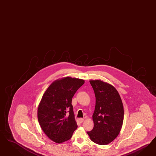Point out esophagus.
<instances>
[{"instance_id": "obj_1", "label": "esophagus", "mask_w": 156, "mask_h": 156, "mask_svg": "<svg viewBox=\"0 0 156 156\" xmlns=\"http://www.w3.org/2000/svg\"><path fill=\"white\" fill-rule=\"evenodd\" d=\"M83 121H84V119L82 118H80L79 119V121H80V122L82 123L83 122Z\"/></svg>"}]
</instances>
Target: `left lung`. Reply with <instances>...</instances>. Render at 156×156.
<instances>
[{
  "label": "left lung",
  "mask_w": 156,
  "mask_h": 156,
  "mask_svg": "<svg viewBox=\"0 0 156 156\" xmlns=\"http://www.w3.org/2000/svg\"><path fill=\"white\" fill-rule=\"evenodd\" d=\"M95 95L94 128L87 133L95 144L107 145L117 137L122 126V102L113 86L102 80H90Z\"/></svg>",
  "instance_id": "obj_1"
}]
</instances>
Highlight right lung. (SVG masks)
I'll list each match as a JSON object with an SVG mask.
<instances>
[{
    "instance_id": "right-lung-1",
    "label": "right lung",
    "mask_w": 156,
    "mask_h": 156,
    "mask_svg": "<svg viewBox=\"0 0 156 156\" xmlns=\"http://www.w3.org/2000/svg\"><path fill=\"white\" fill-rule=\"evenodd\" d=\"M84 83L83 80L66 76L54 81L43 95L38 106V121L52 141H68L78 127L71 101Z\"/></svg>"
}]
</instances>
